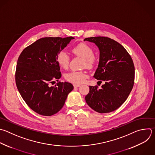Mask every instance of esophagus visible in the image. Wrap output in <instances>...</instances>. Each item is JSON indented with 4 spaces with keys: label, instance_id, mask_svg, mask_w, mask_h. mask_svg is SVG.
Instances as JSON below:
<instances>
[{
    "label": "esophagus",
    "instance_id": "1",
    "mask_svg": "<svg viewBox=\"0 0 155 155\" xmlns=\"http://www.w3.org/2000/svg\"><path fill=\"white\" fill-rule=\"evenodd\" d=\"M80 86V84H74V87H78Z\"/></svg>",
    "mask_w": 155,
    "mask_h": 155
}]
</instances>
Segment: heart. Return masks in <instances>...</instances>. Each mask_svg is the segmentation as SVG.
<instances>
[{"label":"heart","instance_id":"heart-1","mask_svg":"<svg viewBox=\"0 0 155 155\" xmlns=\"http://www.w3.org/2000/svg\"><path fill=\"white\" fill-rule=\"evenodd\" d=\"M72 51L74 54L83 58L84 60V66L88 69L92 68L96 63V57L93 54L92 48L85 43H80L75 46ZM70 58L69 55L64 51H61L57 57V61L59 66L66 69L69 63ZM87 75L83 71H72L65 75V78L69 82L74 84H80L84 81Z\"/></svg>","mask_w":155,"mask_h":155}]
</instances>
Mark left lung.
Wrapping results in <instances>:
<instances>
[{
    "label": "left lung",
    "mask_w": 155,
    "mask_h": 155,
    "mask_svg": "<svg viewBox=\"0 0 155 155\" xmlns=\"http://www.w3.org/2000/svg\"><path fill=\"white\" fill-rule=\"evenodd\" d=\"M84 41L98 47L99 63L94 77L100 82L105 81L100 89L89 86L86 101L99 113L114 111L125 101L133 89L134 66L132 58L120 44L110 38L91 37Z\"/></svg>",
    "instance_id": "left-lung-1"
}]
</instances>
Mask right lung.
Returning a JSON list of instances; mask_svg holds the SVG:
<instances>
[{
  "label": "right lung",
  "instance_id": "add662e5",
  "mask_svg": "<svg viewBox=\"0 0 155 155\" xmlns=\"http://www.w3.org/2000/svg\"><path fill=\"white\" fill-rule=\"evenodd\" d=\"M74 37L41 38L23 50L18 60L15 74L18 89L27 105L36 113L50 116L64 106L73 85L58 82L61 77L57 61L58 54Z\"/></svg>",
  "mask_w": 155,
  "mask_h": 155
}]
</instances>
